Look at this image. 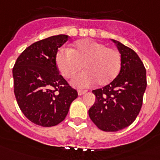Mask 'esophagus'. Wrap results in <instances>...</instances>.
Returning a JSON list of instances; mask_svg holds the SVG:
<instances>
[{
  "label": "esophagus",
  "mask_w": 160,
  "mask_h": 160,
  "mask_svg": "<svg viewBox=\"0 0 160 160\" xmlns=\"http://www.w3.org/2000/svg\"><path fill=\"white\" fill-rule=\"evenodd\" d=\"M86 92H87L86 90H78V93L79 95H82V94H84Z\"/></svg>",
  "instance_id": "esophagus-1"
}]
</instances>
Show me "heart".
I'll list each match as a JSON object with an SVG mask.
<instances>
[{
  "instance_id": "obj_1",
  "label": "heart",
  "mask_w": 160,
  "mask_h": 160,
  "mask_svg": "<svg viewBox=\"0 0 160 160\" xmlns=\"http://www.w3.org/2000/svg\"><path fill=\"white\" fill-rule=\"evenodd\" d=\"M83 67L86 70L74 76L72 83L86 88L97 82L109 84L118 75L121 55L117 50L92 40L78 41L72 48H60L56 54V65L61 75L71 78Z\"/></svg>"
}]
</instances>
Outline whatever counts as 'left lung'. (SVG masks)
<instances>
[{
    "label": "left lung",
    "instance_id": "8db88e82",
    "mask_svg": "<svg viewBox=\"0 0 160 160\" xmlns=\"http://www.w3.org/2000/svg\"><path fill=\"white\" fill-rule=\"evenodd\" d=\"M112 41L121 53L120 72L111 83L92 91L96 101L88 110L93 123L108 132L121 130L136 120L147 88L146 69L139 56L119 42Z\"/></svg>",
    "mask_w": 160,
    "mask_h": 160
}]
</instances>
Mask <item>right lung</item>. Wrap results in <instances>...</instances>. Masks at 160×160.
Masks as SVG:
<instances>
[{
  "label": "right lung",
  "instance_id": "add662e5",
  "mask_svg": "<svg viewBox=\"0 0 160 160\" xmlns=\"http://www.w3.org/2000/svg\"><path fill=\"white\" fill-rule=\"evenodd\" d=\"M69 39L58 35L26 48L12 68L14 94L21 112L31 122L55 126L65 119L78 91L59 74L56 65L59 48Z\"/></svg>",
  "mask_w": 160,
  "mask_h": 160
}]
</instances>
